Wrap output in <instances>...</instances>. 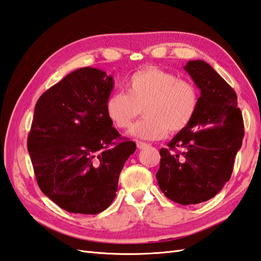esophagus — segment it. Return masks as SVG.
I'll return each instance as SVG.
<instances>
[{
    "label": "esophagus",
    "mask_w": 261,
    "mask_h": 261,
    "mask_svg": "<svg viewBox=\"0 0 261 261\" xmlns=\"http://www.w3.org/2000/svg\"><path fill=\"white\" fill-rule=\"evenodd\" d=\"M137 147L139 148V149H145V148H147V147H149V145L147 142H142V141H138L137 142Z\"/></svg>",
    "instance_id": "1"
}]
</instances>
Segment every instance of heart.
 I'll use <instances>...</instances> for the list:
<instances>
[{
	"instance_id": "obj_1",
	"label": "heart",
	"mask_w": 261,
	"mask_h": 261,
	"mask_svg": "<svg viewBox=\"0 0 261 261\" xmlns=\"http://www.w3.org/2000/svg\"><path fill=\"white\" fill-rule=\"evenodd\" d=\"M126 90L113 92L107 99V113L120 129H127L145 109L146 116L130 135L157 140L170 132L184 130L191 123L199 103L197 87L192 82L157 67L138 70L126 81Z\"/></svg>"
}]
</instances>
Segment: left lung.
I'll return each instance as SVG.
<instances>
[{"mask_svg": "<svg viewBox=\"0 0 261 261\" xmlns=\"http://www.w3.org/2000/svg\"><path fill=\"white\" fill-rule=\"evenodd\" d=\"M201 90L191 123L160 149L158 185L166 197L181 205L214 197L229 181L245 136L237 94L203 60L185 66Z\"/></svg>", "mask_w": 261, "mask_h": 261, "instance_id": "left-lung-1", "label": "left lung"}]
</instances>
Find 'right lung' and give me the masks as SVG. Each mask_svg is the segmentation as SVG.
Masks as SVG:
<instances>
[{"label": "right lung", "instance_id": "right-lung-1", "mask_svg": "<svg viewBox=\"0 0 261 261\" xmlns=\"http://www.w3.org/2000/svg\"><path fill=\"white\" fill-rule=\"evenodd\" d=\"M113 77L80 68L39 97L28 151L39 187L70 213L97 214L116 196L136 143L121 138L107 113Z\"/></svg>", "mask_w": 261, "mask_h": 261}]
</instances>
